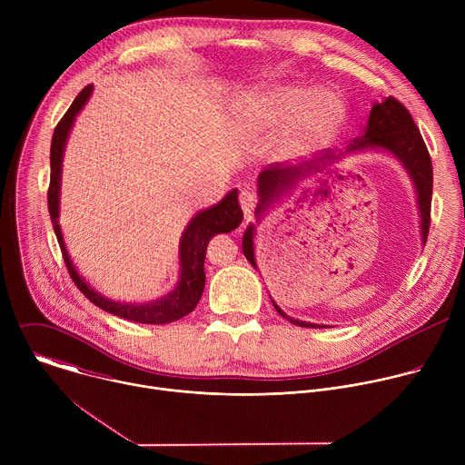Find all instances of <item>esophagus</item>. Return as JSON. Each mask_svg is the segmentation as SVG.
Masks as SVG:
<instances>
[{
    "label": "esophagus",
    "instance_id": "34e87169",
    "mask_svg": "<svg viewBox=\"0 0 465 465\" xmlns=\"http://www.w3.org/2000/svg\"><path fill=\"white\" fill-rule=\"evenodd\" d=\"M239 204H241V208H242V212H244V217H246V221H248V219L252 217V213H253L255 204H257L255 193L250 191V189L241 191V194H239Z\"/></svg>",
    "mask_w": 465,
    "mask_h": 465
}]
</instances>
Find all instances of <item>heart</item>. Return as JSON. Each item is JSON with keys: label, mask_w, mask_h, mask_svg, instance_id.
Wrapping results in <instances>:
<instances>
[{"label": "heart", "mask_w": 465, "mask_h": 465, "mask_svg": "<svg viewBox=\"0 0 465 465\" xmlns=\"http://www.w3.org/2000/svg\"><path fill=\"white\" fill-rule=\"evenodd\" d=\"M344 114L346 108L339 95L289 84L248 92L235 104V117L252 130L285 124L278 142L282 153H296L327 140L341 126Z\"/></svg>", "instance_id": "1"}]
</instances>
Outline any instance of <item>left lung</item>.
Listing matches in <instances>:
<instances>
[{"label": "left lung", "mask_w": 465, "mask_h": 465, "mask_svg": "<svg viewBox=\"0 0 465 465\" xmlns=\"http://www.w3.org/2000/svg\"><path fill=\"white\" fill-rule=\"evenodd\" d=\"M362 149H382L391 153L397 160L403 163V167L409 171L416 193H418V208L421 217V237L423 242H427L429 228H430V201H432V162L430 154L427 151V145L421 138V132L416 126L411 112L403 106V103L397 101L395 97H386L381 103H375L371 106L368 124L364 130V136L355 140L348 153L362 151ZM339 160L333 153H325L322 158H316L303 165H291L283 167L282 163H272L264 171L259 173L257 178V193H259V204L255 208V215L261 217L272 203H276L282 194L291 191L300 180L323 173L327 165ZM242 252L244 257L255 264L253 257V226L250 224L242 235ZM274 303V300H272ZM274 309L280 312V316L287 318L291 323L300 327H323L311 322H302L296 318L287 316L276 303Z\"/></svg>", "instance_id": "1"}]
</instances>
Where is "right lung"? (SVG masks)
Masks as SVG:
<instances>
[{"instance_id":"right-lung-1","label":"right lung","mask_w":465,"mask_h":465,"mask_svg":"<svg viewBox=\"0 0 465 465\" xmlns=\"http://www.w3.org/2000/svg\"><path fill=\"white\" fill-rule=\"evenodd\" d=\"M92 84H88L72 103L68 112L64 114V117L58 121L53 132V140H51V180H49V189H47V208H49V217L53 223L54 235L58 239L62 257L65 267H68V272L74 280V283L79 287V291L99 309L121 316L124 320H132L138 323H169L174 320L183 318L189 314L198 300H201L204 292V283H206V274H204V259H206V248L208 242L213 235L217 233H228L235 230L241 221H242V212L239 206V198H237V189L230 191L219 204H215L210 210L198 212L191 223L187 224L182 239H180V280L174 291L169 294L162 296L156 302L149 303H121V302H112L94 291L77 272L74 261L70 259L68 250H65L64 237L60 232L58 224V204H60V174H62V156H64V147L65 140L70 136V130L74 126L75 115L83 110L86 104L88 97L92 95Z\"/></svg>"}]
</instances>
